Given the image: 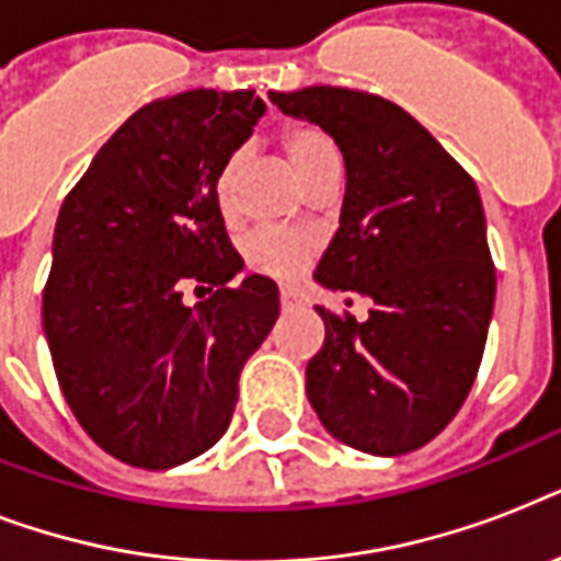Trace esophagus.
Returning a JSON list of instances; mask_svg holds the SVG:
<instances>
[{"mask_svg": "<svg viewBox=\"0 0 561 561\" xmlns=\"http://www.w3.org/2000/svg\"><path fill=\"white\" fill-rule=\"evenodd\" d=\"M279 302H282V308H297V306H302V294L294 288H282Z\"/></svg>", "mask_w": 561, "mask_h": 561, "instance_id": "1", "label": "esophagus"}]
</instances>
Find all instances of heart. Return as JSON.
<instances>
[{"instance_id":"b5f03b06","label":"heart","mask_w":561,"mask_h":561,"mask_svg":"<svg viewBox=\"0 0 561 561\" xmlns=\"http://www.w3.org/2000/svg\"><path fill=\"white\" fill-rule=\"evenodd\" d=\"M282 151L288 157L290 169L299 183H306L314 171L334 162V148L329 145L317 127L311 125H288L282 130ZM241 174V153L224 157L211 178L215 203L224 211V218L236 215V186ZM317 253V238L299 229H273L262 227L250 232L244 241V259L253 271L273 276V279H297L306 271Z\"/></svg>"}]
</instances>
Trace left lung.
I'll return each instance as SVG.
<instances>
[{
  "instance_id": "obj_1",
  "label": "left lung",
  "mask_w": 561,
  "mask_h": 561,
  "mask_svg": "<svg viewBox=\"0 0 561 561\" xmlns=\"http://www.w3.org/2000/svg\"><path fill=\"white\" fill-rule=\"evenodd\" d=\"M271 101L323 127L346 162L341 229L314 279L373 299L364 323L317 306L325 341L308 360V401L358 451H416L457 416L486 346L495 264L478 186L381 95L306 87Z\"/></svg>"
}]
</instances>
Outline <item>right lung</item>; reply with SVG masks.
Instances as JSON below:
<instances>
[{"label": "right lung", "instance_id": "1", "mask_svg": "<svg viewBox=\"0 0 561 561\" xmlns=\"http://www.w3.org/2000/svg\"><path fill=\"white\" fill-rule=\"evenodd\" d=\"M264 110L255 90L151 101L60 206L43 329L66 404L116 460L171 469L218 443L279 317L267 276L229 285L244 262L211 192Z\"/></svg>", "mask_w": 561, "mask_h": 561}]
</instances>
